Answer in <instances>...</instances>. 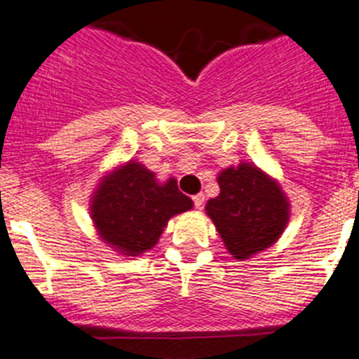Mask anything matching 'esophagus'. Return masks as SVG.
I'll list each match as a JSON object with an SVG mask.
<instances>
[{"label": "esophagus", "instance_id": "1", "mask_svg": "<svg viewBox=\"0 0 359 359\" xmlns=\"http://www.w3.org/2000/svg\"><path fill=\"white\" fill-rule=\"evenodd\" d=\"M192 201H194V207L198 208V210H201L203 205H205V196H203V194H196L194 198H192Z\"/></svg>", "mask_w": 359, "mask_h": 359}]
</instances>
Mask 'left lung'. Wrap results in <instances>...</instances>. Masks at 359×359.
Listing matches in <instances>:
<instances>
[{
  "mask_svg": "<svg viewBox=\"0 0 359 359\" xmlns=\"http://www.w3.org/2000/svg\"><path fill=\"white\" fill-rule=\"evenodd\" d=\"M217 198L208 199V217L231 255L246 261L269 248L290 221V201L273 177L253 163L228 167L217 176Z\"/></svg>",
  "mask_w": 359,
  "mask_h": 359,
  "instance_id": "obj_1",
  "label": "left lung"
}]
</instances>
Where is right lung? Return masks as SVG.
I'll list each match as a JSON object with an SVG mask.
<instances>
[{"label": "right lung", "mask_w": 359, "mask_h": 359, "mask_svg": "<svg viewBox=\"0 0 359 359\" xmlns=\"http://www.w3.org/2000/svg\"><path fill=\"white\" fill-rule=\"evenodd\" d=\"M90 203L100 239L129 257L151 250L169 219L192 208L174 177L158 183L156 174L135 160L104 176Z\"/></svg>", "instance_id": "obj_1"}]
</instances>
